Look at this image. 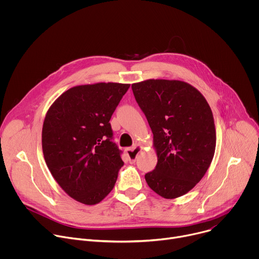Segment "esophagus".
Returning a JSON list of instances; mask_svg holds the SVG:
<instances>
[{
    "label": "esophagus",
    "instance_id": "obj_1",
    "mask_svg": "<svg viewBox=\"0 0 259 259\" xmlns=\"http://www.w3.org/2000/svg\"><path fill=\"white\" fill-rule=\"evenodd\" d=\"M141 149H142V147H141V145H139V144H135L134 146L129 147V149H127V155H128V157H129V161H130L131 163H134V162L136 161L137 156H138V154L140 153Z\"/></svg>",
    "mask_w": 259,
    "mask_h": 259
}]
</instances>
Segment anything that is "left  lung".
Instances as JSON below:
<instances>
[{"instance_id": "left-lung-1", "label": "left lung", "mask_w": 259, "mask_h": 259, "mask_svg": "<svg viewBox=\"0 0 259 259\" xmlns=\"http://www.w3.org/2000/svg\"><path fill=\"white\" fill-rule=\"evenodd\" d=\"M132 91L153 131L158 156L156 168L144 176L147 184L165 199L186 195L203 178L215 152L208 102L181 81L146 80L132 84Z\"/></svg>"}]
</instances>
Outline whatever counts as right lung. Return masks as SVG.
Masks as SVG:
<instances>
[{
  "instance_id": "1",
  "label": "right lung",
  "mask_w": 259,
  "mask_h": 259,
  "mask_svg": "<svg viewBox=\"0 0 259 259\" xmlns=\"http://www.w3.org/2000/svg\"><path fill=\"white\" fill-rule=\"evenodd\" d=\"M129 84L97 83L68 89L51 105L42 130L46 164L61 189L86 205L115 187L124 162L109 120Z\"/></svg>"
}]
</instances>
